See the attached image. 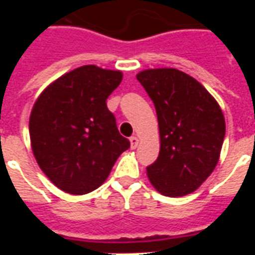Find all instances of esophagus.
Returning <instances> with one entry per match:
<instances>
[{
	"mask_svg": "<svg viewBox=\"0 0 255 255\" xmlns=\"http://www.w3.org/2000/svg\"><path fill=\"white\" fill-rule=\"evenodd\" d=\"M129 142H131V149H136L139 144V139L136 136H131L129 138Z\"/></svg>",
	"mask_w": 255,
	"mask_h": 255,
	"instance_id": "esophagus-1",
	"label": "esophagus"
}]
</instances>
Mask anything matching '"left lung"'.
Masks as SVG:
<instances>
[{
	"label": "left lung",
	"instance_id": "left-lung-1",
	"mask_svg": "<svg viewBox=\"0 0 255 255\" xmlns=\"http://www.w3.org/2000/svg\"><path fill=\"white\" fill-rule=\"evenodd\" d=\"M154 104L160 154L146 168L150 183L166 197L194 192L214 171L225 136L224 115L198 80L173 68L136 75Z\"/></svg>",
	"mask_w": 255,
	"mask_h": 255
}]
</instances>
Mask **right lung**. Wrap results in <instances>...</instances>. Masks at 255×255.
Wrapping results in <instances>:
<instances>
[{
  "label": "right lung",
  "mask_w": 255,
  "mask_h": 255,
  "mask_svg": "<svg viewBox=\"0 0 255 255\" xmlns=\"http://www.w3.org/2000/svg\"><path fill=\"white\" fill-rule=\"evenodd\" d=\"M120 71L83 65L42 91L30 116L32 153L60 190L83 195L105 182L129 147L106 100L122 83Z\"/></svg>",
  "instance_id": "obj_1"
}]
</instances>
